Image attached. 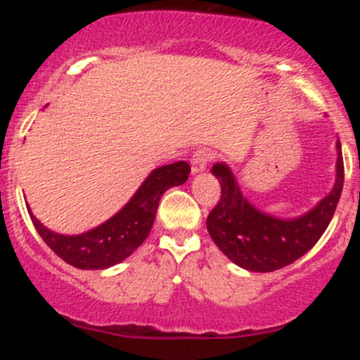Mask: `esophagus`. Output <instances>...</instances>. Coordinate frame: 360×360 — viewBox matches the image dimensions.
Listing matches in <instances>:
<instances>
[{
	"label": "esophagus",
	"mask_w": 360,
	"mask_h": 360,
	"mask_svg": "<svg viewBox=\"0 0 360 360\" xmlns=\"http://www.w3.org/2000/svg\"><path fill=\"white\" fill-rule=\"evenodd\" d=\"M208 160H210V154L206 150L194 152L193 159H191V172H193V174H200V172H203L206 166H208Z\"/></svg>",
	"instance_id": "esophagus-1"
}]
</instances>
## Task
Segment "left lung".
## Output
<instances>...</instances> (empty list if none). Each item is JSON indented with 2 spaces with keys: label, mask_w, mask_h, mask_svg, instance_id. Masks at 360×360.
I'll list each match as a JSON object with an SVG mask.
<instances>
[{
  "label": "left lung",
  "mask_w": 360,
  "mask_h": 360,
  "mask_svg": "<svg viewBox=\"0 0 360 360\" xmlns=\"http://www.w3.org/2000/svg\"><path fill=\"white\" fill-rule=\"evenodd\" d=\"M335 183L307 213L281 218L262 212L243 196L232 167L217 162L213 176L221 186V198L206 220L210 237L233 264L252 272H272L298 260L311 249L328 226L344 188V160L337 140Z\"/></svg>",
  "instance_id": "1"
}]
</instances>
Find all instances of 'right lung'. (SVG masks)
Here are the masks:
<instances>
[{
	"label": "right lung",
	"mask_w": 360,
	"mask_h": 360,
	"mask_svg": "<svg viewBox=\"0 0 360 360\" xmlns=\"http://www.w3.org/2000/svg\"><path fill=\"white\" fill-rule=\"evenodd\" d=\"M189 172L191 167L184 160L155 167L118 213L79 235L52 232L37 220L30 206L27 208L37 232L62 260L77 269H108L142 245L154 225L162 194L172 186L184 184Z\"/></svg>",
	"instance_id": "obj_1"
}]
</instances>
